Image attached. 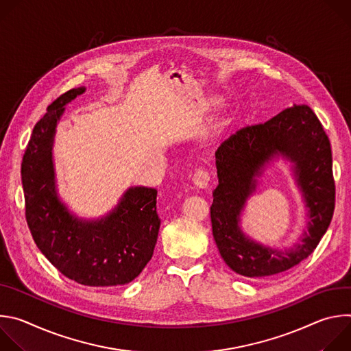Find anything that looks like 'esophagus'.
Segmentation results:
<instances>
[{
    "label": "esophagus",
    "instance_id": "esophagus-1",
    "mask_svg": "<svg viewBox=\"0 0 351 351\" xmlns=\"http://www.w3.org/2000/svg\"><path fill=\"white\" fill-rule=\"evenodd\" d=\"M193 183L197 189H207L210 184V175L203 169H198L193 176Z\"/></svg>",
    "mask_w": 351,
    "mask_h": 351
}]
</instances>
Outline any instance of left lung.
<instances>
[{
	"label": "left lung",
	"instance_id": "8db88e82",
	"mask_svg": "<svg viewBox=\"0 0 351 351\" xmlns=\"http://www.w3.org/2000/svg\"><path fill=\"white\" fill-rule=\"evenodd\" d=\"M282 156L292 164L308 210V229L285 250L247 237L239 217L269 162ZM218 186L213 191V234L226 265L239 275L263 278L285 272L307 258L325 234L335 208L329 138L308 106L286 108L268 122L230 136L215 153Z\"/></svg>",
	"mask_w": 351,
	"mask_h": 351
}]
</instances>
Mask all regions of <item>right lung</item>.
I'll use <instances>...</instances> for the list:
<instances>
[{
	"label": "right lung",
	"instance_id": "obj_1",
	"mask_svg": "<svg viewBox=\"0 0 351 351\" xmlns=\"http://www.w3.org/2000/svg\"><path fill=\"white\" fill-rule=\"evenodd\" d=\"M86 87L66 91L36 123L22 161L26 221L45 258L66 278L107 287L132 282L152 260L161 219L157 190L132 186L104 217L83 219L58 195L53 147L65 106Z\"/></svg>",
	"mask_w": 351,
	"mask_h": 351
}]
</instances>
